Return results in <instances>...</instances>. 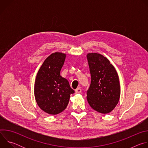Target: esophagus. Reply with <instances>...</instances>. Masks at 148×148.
Returning a JSON list of instances; mask_svg holds the SVG:
<instances>
[{
  "label": "esophagus",
  "instance_id": "obj_1",
  "mask_svg": "<svg viewBox=\"0 0 148 148\" xmlns=\"http://www.w3.org/2000/svg\"><path fill=\"white\" fill-rule=\"evenodd\" d=\"M75 92L76 94H80V93H81V88H77L75 90Z\"/></svg>",
  "mask_w": 148,
  "mask_h": 148
}]
</instances>
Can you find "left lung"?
<instances>
[{"label":"left lung","instance_id":"left-lung-1","mask_svg":"<svg viewBox=\"0 0 148 148\" xmlns=\"http://www.w3.org/2000/svg\"><path fill=\"white\" fill-rule=\"evenodd\" d=\"M91 81L87 91L90 107L102 114L111 112L118 104L121 94L118 75L108 59L98 53L87 55Z\"/></svg>","mask_w":148,"mask_h":148}]
</instances>
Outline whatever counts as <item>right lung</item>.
<instances>
[{
	"mask_svg": "<svg viewBox=\"0 0 148 148\" xmlns=\"http://www.w3.org/2000/svg\"><path fill=\"white\" fill-rule=\"evenodd\" d=\"M66 54L56 52L50 55L40 67L34 84V97L40 108L56 115L64 111L69 103L70 94L74 91L69 81L60 75Z\"/></svg>",
	"mask_w": 148,
	"mask_h": 148,
	"instance_id": "1",
	"label": "right lung"
}]
</instances>
